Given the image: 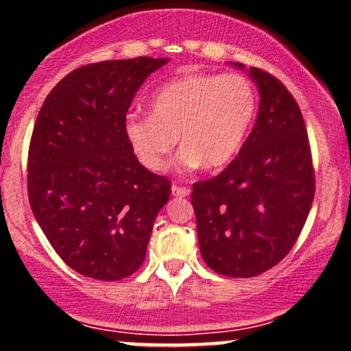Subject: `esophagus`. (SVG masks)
I'll return each mask as SVG.
<instances>
[{
  "label": "esophagus",
  "instance_id": "obj_1",
  "mask_svg": "<svg viewBox=\"0 0 351 351\" xmlns=\"http://www.w3.org/2000/svg\"><path fill=\"white\" fill-rule=\"evenodd\" d=\"M173 196H180V198H184V196H189V188L186 186H178V184H173L171 186Z\"/></svg>",
  "mask_w": 351,
  "mask_h": 351
}]
</instances>
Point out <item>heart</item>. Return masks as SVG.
Here are the masks:
<instances>
[{
  "instance_id": "1",
  "label": "heart",
  "mask_w": 351,
  "mask_h": 351,
  "mask_svg": "<svg viewBox=\"0 0 351 351\" xmlns=\"http://www.w3.org/2000/svg\"><path fill=\"white\" fill-rule=\"evenodd\" d=\"M256 110V88L244 75L186 74L155 92L152 114L128 117L125 134L150 170H167L180 134L183 168L216 170L241 150Z\"/></svg>"
}]
</instances>
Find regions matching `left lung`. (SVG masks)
<instances>
[{"label":"left lung","mask_w":351,"mask_h":351,"mask_svg":"<svg viewBox=\"0 0 351 351\" xmlns=\"http://www.w3.org/2000/svg\"><path fill=\"white\" fill-rule=\"evenodd\" d=\"M249 75L261 94L251 135L219 175L195 183L191 193L204 263L239 279L269 271L291 252L315 195L307 128L295 99L269 72L251 67Z\"/></svg>","instance_id":"1"}]
</instances>
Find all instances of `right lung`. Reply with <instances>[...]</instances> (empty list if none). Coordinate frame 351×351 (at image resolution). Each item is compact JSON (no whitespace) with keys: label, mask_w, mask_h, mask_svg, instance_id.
Returning <instances> with one entry per match:
<instances>
[{"label":"right lung","mask_w":351,"mask_h":351,"mask_svg":"<svg viewBox=\"0 0 351 351\" xmlns=\"http://www.w3.org/2000/svg\"><path fill=\"white\" fill-rule=\"evenodd\" d=\"M168 59L87 64L49 92L27 153L36 221L71 269L120 280L143 264L171 181L140 165L125 119L145 79Z\"/></svg>","instance_id":"add662e5"}]
</instances>
